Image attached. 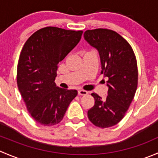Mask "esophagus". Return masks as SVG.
<instances>
[{
	"label": "esophagus",
	"instance_id": "34e87169",
	"mask_svg": "<svg viewBox=\"0 0 158 158\" xmlns=\"http://www.w3.org/2000/svg\"><path fill=\"white\" fill-rule=\"evenodd\" d=\"M78 93L80 95H85L88 94V92L85 90H83V89H79V90L78 91Z\"/></svg>",
	"mask_w": 158,
	"mask_h": 158
}]
</instances>
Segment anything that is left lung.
Masks as SVG:
<instances>
[{"label":"left lung","mask_w":158,"mask_h":158,"mask_svg":"<svg viewBox=\"0 0 158 158\" xmlns=\"http://www.w3.org/2000/svg\"><path fill=\"white\" fill-rule=\"evenodd\" d=\"M84 37L98 49L102 74L109 79L108 96L105 99L92 93L95 105L88 111V118L98 128H109L125 117L135 97L138 79L136 56L128 41L114 30H88Z\"/></svg>","instance_id":"obj_1"}]
</instances>
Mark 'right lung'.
I'll return each mask as SVG.
<instances>
[{"instance_id":"right-lung-1","label":"right lung","mask_w":158,"mask_h":158,"mask_svg":"<svg viewBox=\"0 0 158 158\" xmlns=\"http://www.w3.org/2000/svg\"><path fill=\"white\" fill-rule=\"evenodd\" d=\"M82 30L47 27L31 35L19 57L17 83L31 117L42 125L52 126L63 120L76 98L75 89L56 85L58 63L81 40Z\"/></svg>"}]
</instances>
